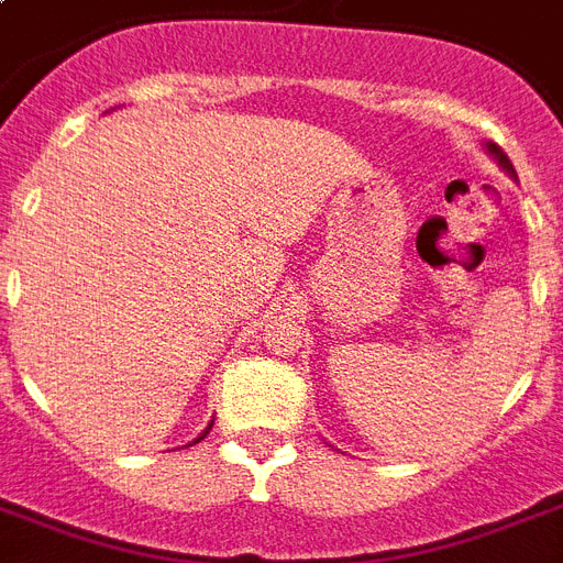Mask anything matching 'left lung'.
<instances>
[{
	"label": "left lung",
	"instance_id": "left-lung-1",
	"mask_svg": "<svg viewBox=\"0 0 563 563\" xmlns=\"http://www.w3.org/2000/svg\"><path fill=\"white\" fill-rule=\"evenodd\" d=\"M488 152L494 154V157H497L499 163H503V169H508V172H511V175H515V166H511V161H508V154L503 152V148H499L497 143H488Z\"/></svg>",
	"mask_w": 563,
	"mask_h": 563
}]
</instances>
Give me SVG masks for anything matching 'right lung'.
<instances>
[{
  "mask_svg": "<svg viewBox=\"0 0 563 563\" xmlns=\"http://www.w3.org/2000/svg\"><path fill=\"white\" fill-rule=\"evenodd\" d=\"M203 435H207V432H203ZM203 435H201V438H203ZM201 438H198V441H201Z\"/></svg>",
  "mask_w": 563,
  "mask_h": 563,
  "instance_id": "right-lung-1",
  "label": "right lung"
}]
</instances>
